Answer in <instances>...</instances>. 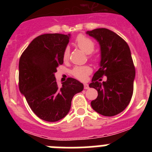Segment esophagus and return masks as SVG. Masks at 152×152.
<instances>
[{"mask_svg":"<svg viewBox=\"0 0 152 152\" xmlns=\"http://www.w3.org/2000/svg\"><path fill=\"white\" fill-rule=\"evenodd\" d=\"M84 88L85 90H88V89H89V86H88V84H84Z\"/></svg>","mask_w":152,"mask_h":152,"instance_id":"obj_1","label":"esophagus"}]
</instances>
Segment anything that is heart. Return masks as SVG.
I'll use <instances>...</instances> for the list:
<instances>
[{
	"instance_id": "1",
	"label": "heart",
	"mask_w": 152,
	"mask_h": 152,
	"mask_svg": "<svg viewBox=\"0 0 152 152\" xmlns=\"http://www.w3.org/2000/svg\"><path fill=\"white\" fill-rule=\"evenodd\" d=\"M75 44L79 49L84 51L87 54H90V57H92L91 53L94 52L95 49V43L91 38L84 35L80 34L75 39ZM70 51L68 48H66L63 52V60L64 61H68L69 59ZM92 72V68L88 65L84 66H76L72 70V75L75 78L80 80H85L88 75Z\"/></svg>"
}]
</instances>
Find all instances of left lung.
<instances>
[{"label": "left lung", "instance_id": "left-lung-1", "mask_svg": "<svg viewBox=\"0 0 152 152\" xmlns=\"http://www.w3.org/2000/svg\"><path fill=\"white\" fill-rule=\"evenodd\" d=\"M100 45V68L94 74L90 88L97 91L98 96L91 103L92 108L105 116L123 112L133 94L135 69L126 42L119 35L105 28L87 32ZM107 80L102 82V77Z\"/></svg>", "mask_w": 152, "mask_h": 152}]
</instances>
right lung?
Wrapping results in <instances>:
<instances>
[{"mask_svg":"<svg viewBox=\"0 0 152 152\" xmlns=\"http://www.w3.org/2000/svg\"><path fill=\"white\" fill-rule=\"evenodd\" d=\"M70 34L47 33L35 38L19 61V89L36 116L47 122L58 121L68 113L72 100L84 85L68 77L61 87L54 74L63 64V52Z\"/></svg>","mask_w":152,"mask_h":152,"instance_id":"add662e5","label":"right lung"}]
</instances>
